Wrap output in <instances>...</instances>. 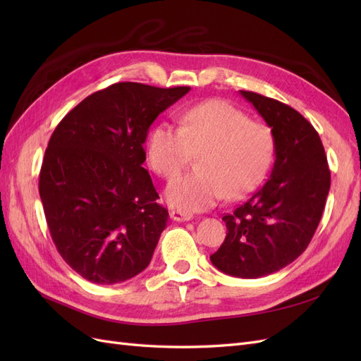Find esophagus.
Returning <instances> with one entry per match:
<instances>
[{
	"label": "esophagus",
	"instance_id": "34e87169",
	"mask_svg": "<svg viewBox=\"0 0 361 361\" xmlns=\"http://www.w3.org/2000/svg\"><path fill=\"white\" fill-rule=\"evenodd\" d=\"M170 216H171V220H173V221H179V223L192 220V214H190V212H185V211H179V209H176V211H171V212H170Z\"/></svg>",
	"mask_w": 361,
	"mask_h": 361
}]
</instances>
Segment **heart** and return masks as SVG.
<instances>
[{"label": "heart", "instance_id": "obj_1", "mask_svg": "<svg viewBox=\"0 0 361 361\" xmlns=\"http://www.w3.org/2000/svg\"><path fill=\"white\" fill-rule=\"evenodd\" d=\"M274 150L269 126L218 99L187 108L180 128L157 125L146 145L150 167L166 179L199 155L197 171L176 178L166 191L170 206L185 212L204 211L224 197L236 200L253 191L268 173Z\"/></svg>", "mask_w": 361, "mask_h": 361}]
</instances>
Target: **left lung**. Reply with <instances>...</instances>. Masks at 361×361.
Returning <instances> with one entry per match:
<instances>
[{
  "mask_svg": "<svg viewBox=\"0 0 361 361\" xmlns=\"http://www.w3.org/2000/svg\"><path fill=\"white\" fill-rule=\"evenodd\" d=\"M271 128L276 161L269 179L232 214L224 243L211 256L226 274L257 279L292 264L318 228L331 174L322 141L292 106L241 90Z\"/></svg>",
  "mask_w": 361,
  "mask_h": 361,
  "instance_id": "1",
  "label": "left lung"
}]
</instances>
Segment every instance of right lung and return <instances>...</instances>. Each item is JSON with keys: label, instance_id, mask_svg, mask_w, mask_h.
Returning a JSON list of instances; mask_svg holds the SVG:
<instances>
[{"label": "right lung", "instance_id": "obj_1", "mask_svg": "<svg viewBox=\"0 0 361 361\" xmlns=\"http://www.w3.org/2000/svg\"><path fill=\"white\" fill-rule=\"evenodd\" d=\"M190 89L116 82L54 129L39 194L54 244L82 279L114 285L150 264L169 211L143 167V145L154 120Z\"/></svg>", "mask_w": 361, "mask_h": 361}]
</instances>
